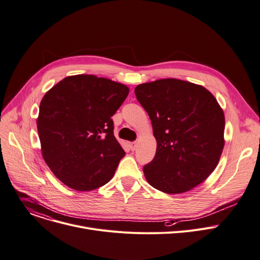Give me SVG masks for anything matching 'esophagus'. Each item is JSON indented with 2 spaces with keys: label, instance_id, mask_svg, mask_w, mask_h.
<instances>
[{
  "label": "esophagus",
  "instance_id": "esophagus-1",
  "mask_svg": "<svg viewBox=\"0 0 260 260\" xmlns=\"http://www.w3.org/2000/svg\"><path fill=\"white\" fill-rule=\"evenodd\" d=\"M131 148H132V150H135L137 148V142H132L131 143Z\"/></svg>",
  "mask_w": 260,
  "mask_h": 260
}]
</instances>
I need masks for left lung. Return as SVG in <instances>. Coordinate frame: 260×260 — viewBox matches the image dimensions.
Listing matches in <instances>:
<instances>
[{
    "label": "left lung",
    "mask_w": 260,
    "mask_h": 260,
    "mask_svg": "<svg viewBox=\"0 0 260 260\" xmlns=\"http://www.w3.org/2000/svg\"><path fill=\"white\" fill-rule=\"evenodd\" d=\"M157 140L153 160L143 167L153 188L179 194L208 178L218 164L224 139V115L203 85L165 78L135 88Z\"/></svg>",
    "instance_id": "left-lung-1"
}]
</instances>
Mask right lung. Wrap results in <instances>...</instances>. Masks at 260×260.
Masks as SVG:
<instances>
[{
	"label": "right lung",
	"mask_w": 260,
	"mask_h": 260,
	"mask_svg": "<svg viewBox=\"0 0 260 260\" xmlns=\"http://www.w3.org/2000/svg\"><path fill=\"white\" fill-rule=\"evenodd\" d=\"M128 92L120 82L79 74L45 94L37 120L43 158L66 186L91 191L114 177L125 152L114 136L111 117Z\"/></svg>",
	"instance_id": "add662e5"
}]
</instances>
